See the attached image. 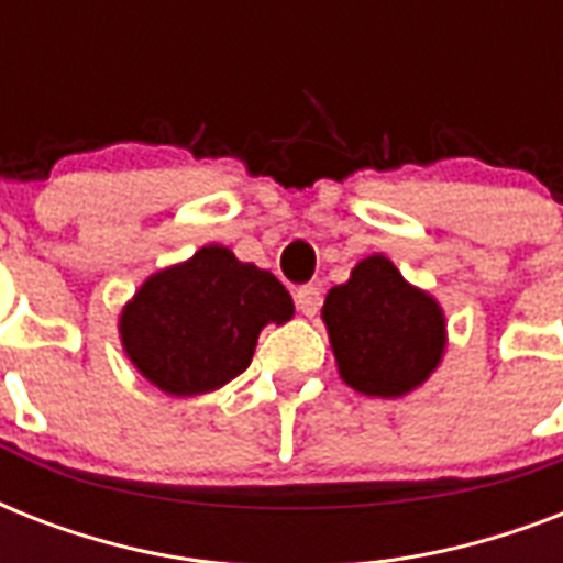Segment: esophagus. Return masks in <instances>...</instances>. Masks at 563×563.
<instances>
[{
	"label": "esophagus",
	"instance_id": "obj_1",
	"mask_svg": "<svg viewBox=\"0 0 563 563\" xmlns=\"http://www.w3.org/2000/svg\"><path fill=\"white\" fill-rule=\"evenodd\" d=\"M295 303L303 316H316L318 307H321V289L316 283H307V286H298L295 289Z\"/></svg>",
	"mask_w": 563,
	"mask_h": 563
}]
</instances>
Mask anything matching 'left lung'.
<instances>
[{"label":"left lung","mask_w":563,"mask_h":563,"mask_svg":"<svg viewBox=\"0 0 563 563\" xmlns=\"http://www.w3.org/2000/svg\"><path fill=\"white\" fill-rule=\"evenodd\" d=\"M335 362L351 388L400 397L427 379L444 353V316L411 289L385 256H368L324 300Z\"/></svg>","instance_id":"1"}]
</instances>
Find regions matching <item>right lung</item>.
Segmentation results:
<instances>
[{"label": "right lung", "instance_id": "right-lung-1", "mask_svg": "<svg viewBox=\"0 0 563 563\" xmlns=\"http://www.w3.org/2000/svg\"><path fill=\"white\" fill-rule=\"evenodd\" d=\"M289 291L272 272L207 245L143 283L122 312V344L145 379L175 397L216 391L251 365L268 321H289Z\"/></svg>", "mask_w": 563, "mask_h": 563}]
</instances>
